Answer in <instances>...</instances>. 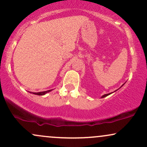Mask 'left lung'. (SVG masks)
<instances>
[{"instance_id": "left-lung-1", "label": "left lung", "mask_w": 147, "mask_h": 147, "mask_svg": "<svg viewBox=\"0 0 147 147\" xmlns=\"http://www.w3.org/2000/svg\"><path fill=\"white\" fill-rule=\"evenodd\" d=\"M123 85H124V84H123ZM123 85H122V86H123ZM122 86H121V87H122ZM111 93H109V94H105V95H104L102 96V98H104V97H106V96L111 95Z\"/></svg>"}]
</instances>
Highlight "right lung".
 <instances>
[{
	"mask_svg": "<svg viewBox=\"0 0 147 147\" xmlns=\"http://www.w3.org/2000/svg\"><path fill=\"white\" fill-rule=\"evenodd\" d=\"M52 90H46V91H43V92H30V93H32V94H34V95H45L46 93H48V92H50V91H52Z\"/></svg>",
	"mask_w": 147,
	"mask_h": 147,
	"instance_id": "obj_1",
	"label": "right lung"
}]
</instances>
